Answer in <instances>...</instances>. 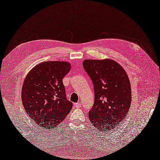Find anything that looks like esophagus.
<instances>
[{
	"label": "esophagus",
	"instance_id": "1",
	"mask_svg": "<svg viewBox=\"0 0 160 160\" xmlns=\"http://www.w3.org/2000/svg\"><path fill=\"white\" fill-rule=\"evenodd\" d=\"M74 107L75 108H80L81 107V104L79 102L78 103H74Z\"/></svg>",
	"mask_w": 160,
	"mask_h": 160
}]
</instances>
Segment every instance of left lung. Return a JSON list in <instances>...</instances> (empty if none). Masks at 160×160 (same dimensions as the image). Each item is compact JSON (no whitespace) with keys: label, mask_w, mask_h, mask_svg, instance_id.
<instances>
[{"label":"left lung","mask_w":160,"mask_h":160,"mask_svg":"<svg viewBox=\"0 0 160 160\" xmlns=\"http://www.w3.org/2000/svg\"><path fill=\"white\" fill-rule=\"evenodd\" d=\"M82 65L93 83L95 102L89 111L92 124L100 132L111 130L124 119L131 104L127 73L112 59H85Z\"/></svg>","instance_id":"1"}]
</instances>
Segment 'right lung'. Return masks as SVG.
I'll use <instances>...</instances> for the list:
<instances>
[{"instance_id":"1","label":"right lung","mask_w":160,"mask_h":160,"mask_svg":"<svg viewBox=\"0 0 160 160\" xmlns=\"http://www.w3.org/2000/svg\"><path fill=\"white\" fill-rule=\"evenodd\" d=\"M70 69L69 62L49 61L36 65L26 75L22 101L27 114L40 128L57 127L72 108L62 81Z\"/></svg>"}]
</instances>
